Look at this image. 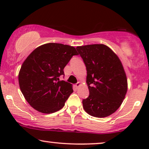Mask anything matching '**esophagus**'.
<instances>
[{"label": "esophagus", "mask_w": 149, "mask_h": 149, "mask_svg": "<svg viewBox=\"0 0 149 149\" xmlns=\"http://www.w3.org/2000/svg\"><path fill=\"white\" fill-rule=\"evenodd\" d=\"M81 85V83L80 82H78L77 83H76V85H75V87H77V88H78V87L80 86Z\"/></svg>", "instance_id": "1"}]
</instances>
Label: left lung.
I'll list each match as a JSON object with an SVG mask.
<instances>
[{
  "mask_svg": "<svg viewBox=\"0 0 149 149\" xmlns=\"http://www.w3.org/2000/svg\"><path fill=\"white\" fill-rule=\"evenodd\" d=\"M87 69L89 95L83 100L86 113L93 117H106L117 111L127 90V81L118 56L103 44L76 48Z\"/></svg>",
  "mask_w": 149,
  "mask_h": 149,
  "instance_id": "left-lung-1",
  "label": "left lung"
}]
</instances>
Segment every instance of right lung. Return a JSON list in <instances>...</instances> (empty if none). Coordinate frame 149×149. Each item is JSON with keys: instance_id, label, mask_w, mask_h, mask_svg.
Returning <instances> with one entry per match:
<instances>
[{"instance_id": "right-lung-1", "label": "right lung", "mask_w": 149, "mask_h": 149, "mask_svg": "<svg viewBox=\"0 0 149 149\" xmlns=\"http://www.w3.org/2000/svg\"><path fill=\"white\" fill-rule=\"evenodd\" d=\"M74 47L50 42L35 49L22 65L18 80L22 93L34 109L53 113L62 109L73 92L72 84L60 81L73 56Z\"/></svg>"}]
</instances>
